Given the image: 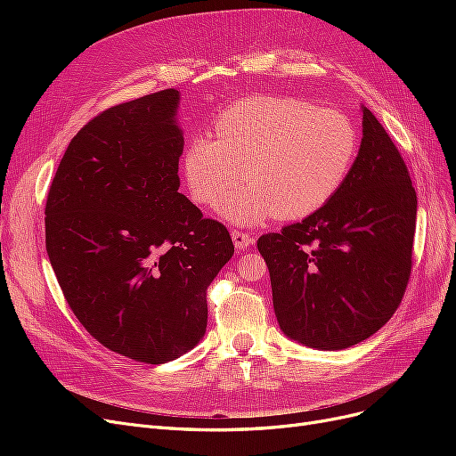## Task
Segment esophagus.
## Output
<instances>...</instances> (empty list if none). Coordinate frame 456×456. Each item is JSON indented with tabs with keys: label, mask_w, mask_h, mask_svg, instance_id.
<instances>
[{
	"label": "esophagus",
	"mask_w": 456,
	"mask_h": 456,
	"mask_svg": "<svg viewBox=\"0 0 456 456\" xmlns=\"http://www.w3.org/2000/svg\"><path fill=\"white\" fill-rule=\"evenodd\" d=\"M230 233H232V241H233V245H236L238 251H245L247 247L253 245V241H255L251 233L241 232V230H232Z\"/></svg>",
	"instance_id": "1"
}]
</instances>
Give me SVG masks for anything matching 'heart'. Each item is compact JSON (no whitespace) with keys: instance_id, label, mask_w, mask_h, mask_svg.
Segmentation results:
<instances>
[{"instance_id":"obj_1","label":"heart","mask_w":456,"mask_h":456,"mask_svg":"<svg viewBox=\"0 0 456 456\" xmlns=\"http://www.w3.org/2000/svg\"><path fill=\"white\" fill-rule=\"evenodd\" d=\"M215 134L188 142L186 184L196 203L215 207L245 175L249 184L223 207L240 224L322 209L348 181L362 148L360 129L342 110L275 96L233 102L218 116Z\"/></svg>"}]
</instances>
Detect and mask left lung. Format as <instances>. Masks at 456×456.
<instances>
[{"instance_id":"obj_1","label":"left lung","mask_w":456,"mask_h":456,"mask_svg":"<svg viewBox=\"0 0 456 456\" xmlns=\"http://www.w3.org/2000/svg\"><path fill=\"white\" fill-rule=\"evenodd\" d=\"M417 191L382 123L363 106L348 181L302 223L256 241L283 333L317 350L375 335L402 305L412 268Z\"/></svg>"}]
</instances>
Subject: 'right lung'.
I'll return each mask as SVG.
<instances>
[{
  "label": "right lung",
  "instance_id": "1",
  "mask_svg": "<svg viewBox=\"0 0 456 456\" xmlns=\"http://www.w3.org/2000/svg\"><path fill=\"white\" fill-rule=\"evenodd\" d=\"M178 91L94 116L68 144L45 203V247L87 333L159 365L205 335L207 287L233 255L230 232L178 194Z\"/></svg>",
  "mask_w": 456,
  "mask_h": 456
}]
</instances>
